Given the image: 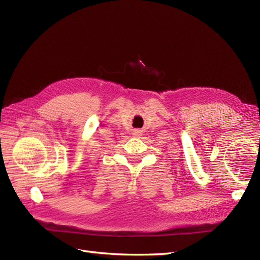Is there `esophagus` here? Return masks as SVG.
<instances>
[{"label": "esophagus", "instance_id": "1", "mask_svg": "<svg viewBox=\"0 0 260 260\" xmlns=\"http://www.w3.org/2000/svg\"><path fill=\"white\" fill-rule=\"evenodd\" d=\"M134 135H136V136L141 135V132H140V129H136V131H134Z\"/></svg>", "mask_w": 260, "mask_h": 260}]
</instances>
